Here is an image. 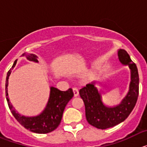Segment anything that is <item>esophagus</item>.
<instances>
[{
    "mask_svg": "<svg viewBox=\"0 0 147 147\" xmlns=\"http://www.w3.org/2000/svg\"><path fill=\"white\" fill-rule=\"evenodd\" d=\"M73 91H74V96L76 97L79 96V90L76 88H73Z\"/></svg>",
    "mask_w": 147,
    "mask_h": 147,
    "instance_id": "1",
    "label": "esophagus"
}]
</instances>
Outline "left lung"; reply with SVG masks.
I'll return each mask as SVG.
<instances>
[{
  "label": "left lung",
  "instance_id": "obj_1",
  "mask_svg": "<svg viewBox=\"0 0 147 147\" xmlns=\"http://www.w3.org/2000/svg\"><path fill=\"white\" fill-rule=\"evenodd\" d=\"M118 55L122 64L128 65L131 70L129 92L120 105L113 107H106L102 103V96L95 87V83L88 84L80 90V96L85 104L87 121L98 129H107L124 121L135 107L138 97L139 76L137 66L125 50L120 49Z\"/></svg>",
  "mask_w": 147,
  "mask_h": 147
}]
</instances>
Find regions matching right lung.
<instances>
[{
  "label": "right lung",
  "mask_w": 147,
  "mask_h": 147,
  "mask_svg": "<svg viewBox=\"0 0 147 147\" xmlns=\"http://www.w3.org/2000/svg\"><path fill=\"white\" fill-rule=\"evenodd\" d=\"M24 55L26 56V58L28 60L36 62H38L37 57L34 54H23V56ZM16 63L17 60H15L11 69L8 71L6 80V96L10 111L16 120L23 127L31 132L39 134H45L52 132L59 125L65 106L74 97L72 89L69 88L66 91H61L57 88L51 87L49 102L42 113L35 117H25L23 115H20L15 111L11 102H9L7 90L9 76H10L11 69L15 67Z\"/></svg>",
  "instance_id": "1"
}]
</instances>
